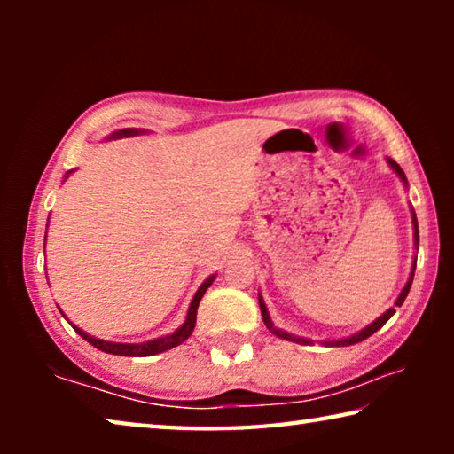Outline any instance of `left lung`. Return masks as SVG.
Instances as JSON below:
<instances>
[{"label":"left lung","instance_id":"left-lung-1","mask_svg":"<svg viewBox=\"0 0 454 454\" xmlns=\"http://www.w3.org/2000/svg\"><path fill=\"white\" fill-rule=\"evenodd\" d=\"M387 162H388V166L393 168L395 170V174L398 176V178L403 180V184L406 186V176H404V172H403V168L398 166L395 160H390V158H387ZM412 228H414V248H417L419 246V222H417V214H414V210H412ZM414 268H417V260H414V264H412V272H411V276H409V282L404 284V288H403V292L401 294H398V298H396V302H395V306H403V302H404V298H406V294H409V290H411V284H412V276H414ZM258 302H260V310H262V318H264V325H266V328L270 330L272 334H276V336H280V338H284V340H290V342H298V344H312V340H309V338H302V336H294V334H290V333H286V330H282V328H276L274 325H272V320H270V314H268V310H266V304H264V301H262V296H258ZM396 310L395 309H388L387 312L382 314V317H379L376 318L372 325H368L366 328H363L360 330V333H356V334H352V336H348V338H342V340H325L322 344H325V347H350V344H356V342H363L364 338H368V336H372L376 330H380L384 325H387V320L393 317Z\"/></svg>","mask_w":454,"mask_h":454}]
</instances>
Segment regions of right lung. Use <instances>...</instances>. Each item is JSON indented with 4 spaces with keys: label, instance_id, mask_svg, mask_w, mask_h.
<instances>
[{
    "label": "right lung",
    "instance_id": "obj_1",
    "mask_svg": "<svg viewBox=\"0 0 454 454\" xmlns=\"http://www.w3.org/2000/svg\"><path fill=\"white\" fill-rule=\"evenodd\" d=\"M142 134V129H136V128H126V129H118V132H114L110 136V140H118V137H129V136H137ZM72 174V170L66 174L67 176ZM214 278L216 276H210V278H206L202 286L198 288V292L194 294V298H192L190 302V309H188V317H186V322L178 328L174 330L172 334L168 336H162V338H156V340H148V342H140V344H126V342H107V340H99V338H94L90 336L88 333H83L82 328L74 326L75 333H78L83 340H88L91 347H96L98 350L102 352H107V355H118V356H152V355H160V352L164 350H170L174 347H178V344H182L184 340H188V336L192 334V330H194L196 326V312H198V304L200 301H202L204 292L210 288V284L214 282ZM61 312V310H59Z\"/></svg>",
    "mask_w": 454,
    "mask_h": 454
}]
</instances>
